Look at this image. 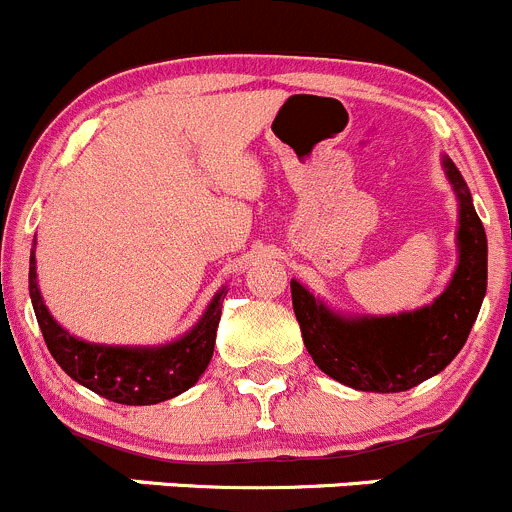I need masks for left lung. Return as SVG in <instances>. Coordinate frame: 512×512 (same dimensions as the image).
<instances>
[{
  "label": "left lung",
  "mask_w": 512,
  "mask_h": 512,
  "mask_svg": "<svg viewBox=\"0 0 512 512\" xmlns=\"http://www.w3.org/2000/svg\"><path fill=\"white\" fill-rule=\"evenodd\" d=\"M443 166L460 201V261L450 286L430 306L401 316L341 318L291 281L303 343L316 366L343 386L408 391L443 371L468 341L488 286V241L463 176L450 159Z\"/></svg>",
  "instance_id": "1"
}]
</instances>
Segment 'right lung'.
<instances>
[{"label":"right lung","instance_id":"add662e5","mask_svg":"<svg viewBox=\"0 0 512 512\" xmlns=\"http://www.w3.org/2000/svg\"><path fill=\"white\" fill-rule=\"evenodd\" d=\"M29 296L42 328L44 343L54 361L89 391L124 406H154L189 391L214 356L216 328L221 321V303L226 291L221 288L209 303L201 321L176 343L161 348H114L91 346L69 336L44 306L37 288V263L34 251L29 258Z\"/></svg>","mask_w":512,"mask_h":512}]
</instances>
